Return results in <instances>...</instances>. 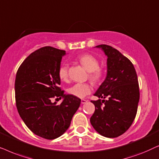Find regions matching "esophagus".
Listing matches in <instances>:
<instances>
[{"label":"esophagus","instance_id":"1","mask_svg":"<svg viewBox=\"0 0 159 159\" xmlns=\"http://www.w3.org/2000/svg\"><path fill=\"white\" fill-rule=\"evenodd\" d=\"M88 102V100H86V99H81V103L82 104H85Z\"/></svg>","mask_w":159,"mask_h":159}]
</instances>
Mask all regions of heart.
<instances>
[{"mask_svg": "<svg viewBox=\"0 0 159 159\" xmlns=\"http://www.w3.org/2000/svg\"><path fill=\"white\" fill-rule=\"evenodd\" d=\"M78 62L82 66L88 70L89 78L93 83L97 84L101 82L104 77V70L99 67V62L94 56L90 54H82L78 58ZM58 76L62 81L67 82L69 81L68 66L63 64L58 70ZM92 86L90 83H78L74 84L68 89V93L70 95L78 98H84L88 94H91Z\"/></svg>", "mask_w": 159, "mask_h": 159, "instance_id": "b5f03b06", "label": "heart"}]
</instances>
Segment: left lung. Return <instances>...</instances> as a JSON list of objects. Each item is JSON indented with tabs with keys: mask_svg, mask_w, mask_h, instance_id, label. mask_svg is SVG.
Listing matches in <instances>:
<instances>
[{
	"mask_svg": "<svg viewBox=\"0 0 159 159\" xmlns=\"http://www.w3.org/2000/svg\"><path fill=\"white\" fill-rule=\"evenodd\" d=\"M96 47L107 57V76L91 102L95 111L90 118L93 127L102 136L114 138L129 129L136 116L139 89L136 70L132 62L117 49L101 44Z\"/></svg>",
	"mask_w": 159,
	"mask_h": 159,
	"instance_id": "left-lung-1",
	"label": "left lung"
}]
</instances>
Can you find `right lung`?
Wrapping results in <instances>:
<instances>
[{"label": "right lung", "instance_id": "1", "mask_svg": "<svg viewBox=\"0 0 159 159\" xmlns=\"http://www.w3.org/2000/svg\"><path fill=\"white\" fill-rule=\"evenodd\" d=\"M65 51L44 46L29 55L15 79L16 105L20 117L34 134L54 139L64 134L81 104V99L65 94L59 86L58 70ZM63 98L60 105L52 99Z\"/></svg>", "mask_w": 159, "mask_h": 159}]
</instances>
